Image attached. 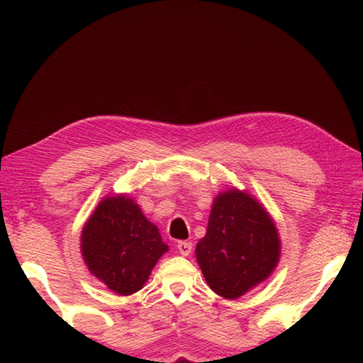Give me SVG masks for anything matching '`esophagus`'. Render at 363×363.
I'll return each instance as SVG.
<instances>
[{
    "label": "esophagus",
    "instance_id": "34e87169",
    "mask_svg": "<svg viewBox=\"0 0 363 363\" xmlns=\"http://www.w3.org/2000/svg\"><path fill=\"white\" fill-rule=\"evenodd\" d=\"M177 250L182 256H189L192 252V242H189V240H180L177 244Z\"/></svg>",
    "mask_w": 363,
    "mask_h": 363
}]
</instances>
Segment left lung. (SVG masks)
Instances as JSON below:
<instances>
[{
	"label": "left lung",
	"mask_w": 363,
	"mask_h": 363,
	"mask_svg": "<svg viewBox=\"0 0 363 363\" xmlns=\"http://www.w3.org/2000/svg\"><path fill=\"white\" fill-rule=\"evenodd\" d=\"M195 252L212 291L235 300L276 268L280 240L272 219L255 199L228 191L215 199L207 233Z\"/></svg>",
	"instance_id": "8db88e82"
}]
</instances>
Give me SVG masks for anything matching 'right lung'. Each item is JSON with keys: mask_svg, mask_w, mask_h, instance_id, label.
Listing matches in <instances>:
<instances>
[{"mask_svg": "<svg viewBox=\"0 0 363 363\" xmlns=\"http://www.w3.org/2000/svg\"><path fill=\"white\" fill-rule=\"evenodd\" d=\"M164 251L159 228L124 195L103 200L83 228L87 268L119 295L142 289Z\"/></svg>", "mask_w": 363, "mask_h": 363, "instance_id": "add662e5", "label": "right lung"}]
</instances>
